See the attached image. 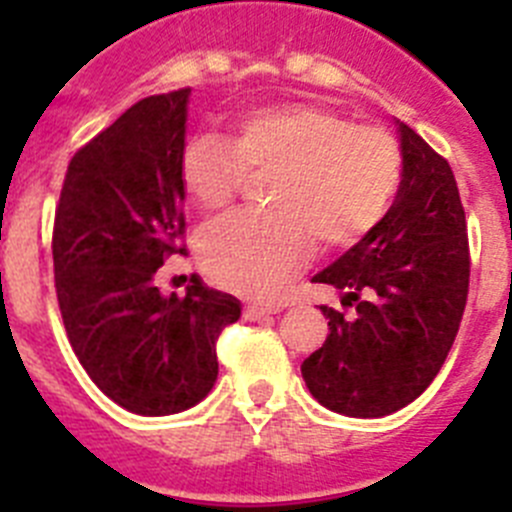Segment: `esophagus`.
I'll list each match as a JSON object with an SVG mask.
<instances>
[{"mask_svg": "<svg viewBox=\"0 0 512 512\" xmlns=\"http://www.w3.org/2000/svg\"><path fill=\"white\" fill-rule=\"evenodd\" d=\"M279 307L274 305H246L243 307V318L246 320H264L271 318V315H277Z\"/></svg>", "mask_w": 512, "mask_h": 512, "instance_id": "esophagus-1", "label": "esophagus"}]
</instances>
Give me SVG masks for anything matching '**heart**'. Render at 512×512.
I'll return each instance as SVG.
<instances>
[{"label": "heart", "mask_w": 512, "mask_h": 512, "mask_svg": "<svg viewBox=\"0 0 512 512\" xmlns=\"http://www.w3.org/2000/svg\"><path fill=\"white\" fill-rule=\"evenodd\" d=\"M397 140L377 125H351L307 102L256 107L233 135L202 133L182 153V184L194 205L220 212L248 176H266L264 215H238L200 238V261L215 284L274 297L307 261L318 238L348 246L390 210L400 187Z\"/></svg>", "instance_id": "heart-1"}]
</instances>
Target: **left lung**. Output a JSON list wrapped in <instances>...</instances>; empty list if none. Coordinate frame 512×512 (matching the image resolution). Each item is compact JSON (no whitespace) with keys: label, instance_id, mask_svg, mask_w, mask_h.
<instances>
[{"label":"left lung","instance_id":"obj_1","mask_svg":"<svg viewBox=\"0 0 512 512\" xmlns=\"http://www.w3.org/2000/svg\"><path fill=\"white\" fill-rule=\"evenodd\" d=\"M402 182L390 212L312 277L343 292L320 305L328 338L302 361L312 397L351 418L405 408L441 372L469 295V235L454 171L400 122Z\"/></svg>","mask_w":512,"mask_h":512}]
</instances>
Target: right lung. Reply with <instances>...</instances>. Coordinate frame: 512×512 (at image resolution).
I'll use <instances>...</instances> for the list:
<instances>
[{
  "mask_svg": "<svg viewBox=\"0 0 512 512\" xmlns=\"http://www.w3.org/2000/svg\"><path fill=\"white\" fill-rule=\"evenodd\" d=\"M189 89L153 94L74 153L53 220V274L66 336L120 408L171 415L217 379V338L238 300L192 277L164 297L156 271L184 246V122Z\"/></svg>",
  "mask_w": 512,
  "mask_h": 512,
  "instance_id": "add662e5",
  "label": "right lung"
}]
</instances>
